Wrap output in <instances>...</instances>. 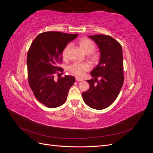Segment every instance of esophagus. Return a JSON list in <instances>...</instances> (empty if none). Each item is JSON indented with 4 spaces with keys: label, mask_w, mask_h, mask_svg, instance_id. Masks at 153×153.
<instances>
[{
    "label": "esophagus",
    "mask_w": 153,
    "mask_h": 153,
    "mask_svg": "<svg viewBox=\"0 0 153 153\" xmlns=\"http://www.w3.org/2000/svg\"><path fill=\"white\" fill-rule=\"evenodd\" d=\"M75 78H76V80L78 81V82H82V81H83V79H82V78H80L76 77Z\"/></svg>",
    "instance_id": "1"
}]
</instances>
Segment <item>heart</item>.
<instances>
[{"label":"heart","instance_id":"1","mask_svg":"<svg viewBox=\"0 0 153 153\" xmlns=\"http://www.w3.org/2000/svg\"><path fill=\"white\" fill-rule=\"evenodd\" d=\"M78 46L86 54H89L91 53L92 51H94L95 48V44L93 41L87 38H83L78 41ZM68 47H67L64 50L62 55L64 57H66V52ZM91 60L93 62L98 61L99 56L96 53H92L91 55ZM90 66L89 64L86 62H76L74 63L69 67L68 69L71 73L77 76H82L85 74V73L89 71Z\"/></svg>","mask_w":153,"mask_h":153}]
</instances>
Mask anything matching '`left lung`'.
Returning a JSON list of instances; mask_svg holds the SVG:
<instances>
[{"mask_svg":"<svg viewBox=\"0 0 153 153\" xmlns=\"http://www.w3.org/2000/svg\"><path fill=\"white\" fill-rule=\"evenodd\" d=\"M89 38L98 47L100 57L91 72L93 78L87 80L90 87L83 92L82 98L89 107L102 110L114 103L123 85V48L109 36L98 34Z\"/></svg>","mask_w":153,"mask_h":153,"instance_id":"1","label":"left lung"}]
</instances>
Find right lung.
Returning <instances> with one entry per match:
<instances>
[{"instance_id":"obj_1","label":"right lung","mask_w":153,"mask_h":153,"mask_svg":"<svg viewBox=\"0 0 153 153\" xmlns=\"http://www.w3.org/2000/svg\"><path fill=\"white\" fill-rule=\"evenodd\" d=\"M78 34L60 32H45L32 41L27 53L29 84L40 103L49 108L63 105L75 78L70 75L55 79V74L63 71L59 68L62 53L68 43Z\"/></svg>"}]
</instances>
